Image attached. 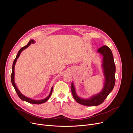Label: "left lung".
I'll return each instance as SVG.
<instances>
[{
  "mask_svg": "<svg viewBox=\"0 0 133 133\" xmlns=\"http://www.w3.org/2000/svg\"><path fill=\"white\" fill-rule=\"evenodd\" d=\"M103 56V64L105 81L102 90L98 94L88 99H82L77 95L74 84L71 83V93L75 100L79 104L87 106H96L103 102L108 95L112 91L115 84L116 66L111 50L107 45H103L98 50Z\"/></svg>",
  "mask_w": 133,
  "mask_h": 133,
  "instance_id": "8db88e82",
  "label": "left lung"
}]
</instances>
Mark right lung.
<instances>
[{
  "label": "right lung",
  "mask_w": 133,
  "mask_h": 133,
  "mask_svg": "<svg viewBox=\"0 0 133 133\" xmlns=\"http://www.w3.org/2000/svg\"><path fill=\"white\" fill-rule=\"evenodd\" d=\"M34 43V41L33 40H31L29 43H28V44L22 47L21 49L19 50V51L18 52V54L15 58V59H14V62H13V66H12V72H11V83H12V85H13V86L14 87L15 90V91L16 92V93L17 94L18 96H19V98L23 100V101H26L30 103H32V104H41V103H44L48 99H49V98L50 97V96L52 94V90H53V87L51 88V91H50V93L49 94V95H48L47 97L43 100H33V99H30L29 98H27L26 96L23 95L18 90V89H17L16 84L15 83V81H14V75H15V73H14V67H15V64H16V62L17 61V59H18V58L19 57L21 52L24 50V49H25L26 48H28V46H30V45L31 44V43Z\"/></svg>",
  "instance_id": "right-lung-1"
}]
</instances>
